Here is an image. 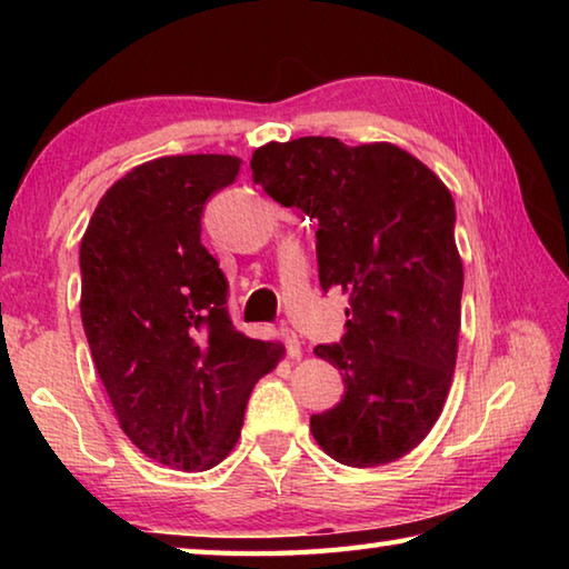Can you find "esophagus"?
<instances>
[{
  "instance_id": "obj_1",
  "label": "esophagus",
  "mask_w": 569,
  "mask_h": 569,
  "mask_svg": "<svg viewBox=\"0 0 569 569\" xmlns=\"http://www.w3.org/2000/svg\"><path fill=\"white\" fill-rule=\"evenodd\" d=\"M281 339L288 349V356H291V359H301V341H298L296 331L288 329V326H281Z\"/></svg>"
}]
</instances>
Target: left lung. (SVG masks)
Masks as SVG:
<instances>
[{
  "instance_id": "obj_1",
  "label": "left lung",
  "mask_w": 569,
  "mask_h": 569,
  "mask_svg": "<svg viewBox=\"0 0 569 569\" xmlns=\"http://www.w3.org/2000/svg\"><path fill=\"white\" fill-rule=\"evenodd\" d=\"M250 168L276 203L316 218L321 288L349 293L341 343L313 349L343 379V399L311 417L313 439L346 467L401 459L455 377L465 271L451 192L391 142H268Z\"/></svg>"
}]
</instances>
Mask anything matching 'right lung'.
Returning a JSON list of instances; mask_svg holds the SVG:
<instances>
[{"instance_id":"add662e5","label":"right lung","mask_w":569,"mask_h":569,"mask_svg":"<svg viewBox=\"0 0 569 569\" xmlns=\"http://www.w3.org/2000/svg\"><path fill=\"white\" fill-rule=\"evenodd\" d=\"M236 156H168L104 192L80 243V313L120 427L170 469L223 461L256 381L283 346L248 339L228 316V281L200 243L208 198Z\"/></svg>"}]
</instances>
